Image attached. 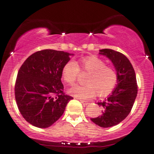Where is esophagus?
Returning a JSON list of instances; mask_svg holds the SVG:
<instances>
[{"label": "esophagus", "instance_id": "1", "mask_svg": "<svg viewBox=\"0 0 154 154\" xmlns=\"http://www.w3.org/2000/svg\"><path fill=\"white\" fill-rule=\"evenodd\" d=\"M80 102H81V103H82L84 105H87V104H88V103H88V101L83 100H80Z\"/></svg>", "mask_w": 154, "mask_h": 154}]
</instances>
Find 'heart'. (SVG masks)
Returning a JSON list of instances; mask_svg holds the SVG:
<instances>
[{
	"instance_id": "b5f03b06",
	"label": "heart",
	"mask_w": 154,
	"mask_h": 154,
	"mask_svg": "<svg viewBox=\"0 0 154 154\" xmlns=\"http://www.w3.org/2000/svg\"><path fill=\"white\" fill-rule=\"evenodd\" d=\"M79 70L88 73L84 81L85 85H74L68 90V93L80 99H90L97 93L99 96H106L117 84V70L111 66L105 65V62L96 56L84 57L79 64L72 60L67 62L61 71L64 82L70 85L74 84Z\"/></svg>"
}]
</instances>
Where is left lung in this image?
<instances>
[{
    "mask_svg": "<svg viewBox=\"0 0 154 154\" xmlns=\"http://www.w3.org/2000/svg\"><path fill=\"white\" fill-rule=\"evenodd\" d=\"M99 54L111 60L118 77L112 94L104 101L97 103L103 108L101 114L91 118L95 124L106 128L117 125L131 113L137 94V84L134 67L125 55L111 49L100 50Z\"/></svg>",
    "mask_w": 154,
    "mask_h": 154,
    "instance_id": "1",
    "label": "left lung"
}]
</instances>
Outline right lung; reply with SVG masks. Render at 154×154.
Returning <instances> with one entry per match:
<instances>
[{"label": "right lung", "instance_id": "1", "mask_svg": "<svg viewBox=\"0 0 154 154\" xmlns=\"http://www.w3.org/2000/svg\"><path fill=\"white\" fill-rule=\"evenodd\" d=\"M70 54L55 50L37 51L23 62L17 76L15 100L29 124L47 128L63 115L73 97L63 93L62 68Z\"/></svg>", "mask_w": 154, "mask_h": 154}]
</instances>
